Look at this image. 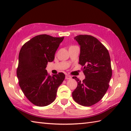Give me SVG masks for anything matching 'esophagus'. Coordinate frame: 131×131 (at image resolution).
<instances>
[{"instance_id":"34e87169","label":"esophagus","mask_w":131,"mask_h":131,"mask_svg":"<svg viewBox=\"0 0 131 131\" xmlns=\"http://www.w3.org/2000/svg\"><path fill=\"white\" fill-rule=\"evenodd\" d=\"M65 79H71V77L70 75H66L65 77Z\"/></svg>"}]
</instances>
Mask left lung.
I'll use <instances>...</instances> for the list:
<instances>
[{"label": "left lung", "instance_id": "left-lung-1", "mask_svg": "<svg viewBox=\"0 0 131 131\" xmlns=\"http://www.w3.org/2000/svg\"><path fill=\"white\" fill-rule=\"evenodd\" d=\"M74 39L80 46L79 63L84 66L85 78L81 82L73 77L78 85L72 96L78 104L90 106L101 100L109 87L112 76L110 55L106 47L92 36L79 35Z\"/></svg>", "mask_w": 131, "mask_h": 131}]
</instances>
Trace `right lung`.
<instances>
[{
	"instance_id": "right-lung-1",
	"label": "right lung",
	"mask_w": 131,
	"mask_h": 131,
	"mask_svg": "<svg viewBox=\"0 0 131 131\" xmlns=\"http://www.w3.org/2000/svg\"><path fill=\"white\" fill-rule=\"evenodd\" d=\"M64 37L43 34L27 41L19 51L17 76L27 99L38 106H46L54 101L58 88L65 75L60 73L51 77L46 69L52 62Z\"/></svg>"
}]
</instances>
